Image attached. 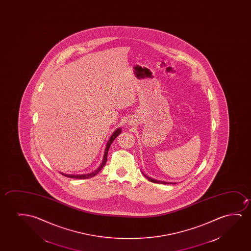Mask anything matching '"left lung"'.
<instances>
[{"mask_svg":"<svg viewBox=\"0 0 251 251\" xmlns=\"http://www.w3.org/2000/svg\"><path fill=\"white\" fill-rule=\"evenodd\" d=\"M143 175L145 176V177L146 178H148L150 182H156V183H162V184H175V182H162V181H158V180H155V179L151 178V177H149L148 176L146 175L143 173Z\"/></svg>","mask_w":251,"mask_h":251,"instance_id":"left-lung-1","label":"left lung"}]
</instances>
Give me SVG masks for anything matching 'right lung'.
<instances>
[{"label": "right lung", "instance_id": "add662e5", "mask_svg": "<svg viewBox=\"0 0 251 251\" xmlns=\"http://www.w3.org/2000/svg\"><path fill=\"white\" fill-rule=\"evenodd\" d=\"M121 128H118L117 130L114 132L113 134L110 136V140L108 141L106 145V148H105V151H104V155H103V162H102V164L100 165V167L98 168V170H96L95 172H93V173H90V174H86V175H67V174H63V173H61L63 176H68V177H70V178H79V179H86L90 178V177H93L94 176H96L99 172L102 170L104 165L106 164L107 161V154H108V151H109V148H110V145L111 143L113 142L114 140L116 139V138L121 134Z\"/></svg>", "mask_w": 251, "mask_h": 251}]
</instances>
